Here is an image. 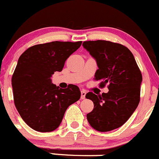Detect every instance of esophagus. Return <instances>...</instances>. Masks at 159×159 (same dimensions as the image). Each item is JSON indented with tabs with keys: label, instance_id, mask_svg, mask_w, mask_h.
Wrapping results in <instances>:
<instances>
[{
	"label": "esophagus",
	"instance_id": "34e87169",
	"mask_svg": "<svg viewBox=\"0 0 159 159\" xmlns=\"http://www.w3.org/2000/svg\"><path fill=\"white\" fill-rule=\"evenodd\" d=\"M85 95H86V93L84 90H81V99L84 100L85 98Z\"/></svg>",
	"mask_w": 159,
	"mask_h": 159
}]
</instances>
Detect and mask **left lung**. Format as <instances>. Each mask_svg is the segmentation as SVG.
<instances>
[{"label": "left lung", "instance_id": "obj_1", "mask_svg": "<svg viewBox=\"0 0 159 159\" xmlns=\"http://www.w3.org/2000/svg\"><path fill=\"white\" fill-rule=\"evenodd\" d=\"M82 46L97 62L98 70L94 79L101 81V87L108 84L107 93H86L85 97L94 104L93 111L87 114V120L98 131L116 129L138 107L142 74L132 53L121 44L97 40L85 41Z\"/></svg>", "mask_w": 159, "mask_h": 159}]
</instances>
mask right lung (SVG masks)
I'll return each instance as SVG.
<instances>
[{"instance_id": "add662e5", "label": "right lung", "mask_w": 159, "mask_h": 159, "mask_svg": "<svg viewBox=\"0 0 159 159\" xmlns=\"http://www.w3.org/2000/svg\"><path fill=\"white\" fill-rule=\"evenodd\" d=\"M79 42H55L31 47L18 59L12 78L14 103L24 121L40 132L58 128L67 108L78 101L77 85L62 89L54 85L51 76L61 72L66 60L81 47Z\"/></svg>"}]
</instances>
